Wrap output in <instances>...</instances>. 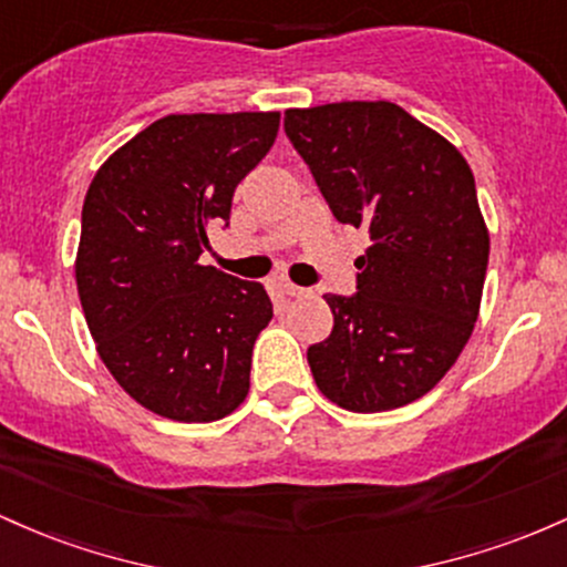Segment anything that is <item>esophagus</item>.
<instances>
[{
  "instance_id": "34e87169",
  "label": "esophagus",
  "mask_w": 567,
  "mask_h": 567,
  "mask_svg": "<svg viewBox=\"0 0 567 567\" xmlns=\"http://www.w3.org/2000/svg\"><path fill=\"white\" fill-rule=\"evenodd\" d=\"M281 286H284V291L289 297H305V295H308V289H302V286H297V284H291V281H284Z\"/></svg>"
}]
</instances>
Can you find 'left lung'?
Returning a JSON list of instances; mask_svg holds the SVG:
<instances>
[{
  "instance_id": "8db88e82",
  "label": "left lung",
  "mask_w": 567,
  "mask_h": 567,
  "mask_svg": "<svg viewBox=\"0 0 567 567\" xmlns=\"http://www.w3.org/2000/svg\"><path fill=\"white\" fill-rule=\"evenodd\" d=\"M284 131L337 221L364 227L355 295L308 348L316 385L351 412L429 393L474 332L489 238L461 152L391 101L286 110Z\"/></svg>"
}]
</instances>
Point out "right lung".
Instances as JSON below:
<instances>
[{"label": "right lung", "mask_w": 567, "mask_h": 567, "mask_svg": "<svg viewBox=\"0 0 567 567\" xmlns=\"http://www.w3.org/2000/svg\"><path fill=\"white\" fill-rule=\"evenodd\" d=\"M278 123V112L168 114L87 187L74 267L87 329L114 380L171 421H219L249 393L272 302L262 284L200 265V254Z\"/></svg>", "instance_id": "right-lung-1"}]
</instances>
